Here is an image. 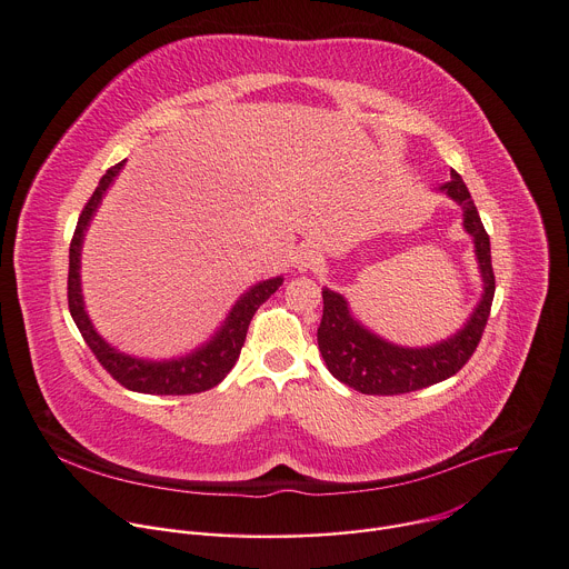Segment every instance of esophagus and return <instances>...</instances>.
<instances>
[{
    "label": "esophagus",
    "instance_id": "obj_1",
    "mask_svg": "<svg viewBox=\"0 0 569 569\" xmlns=\"http://www.w3.org/2000/svg\"><path fill=\"white\" fill-rule=\"evenodd\" d=\"M319 261H321V254L312 246H300L293 252V266L298 271H308V269H312V266H317Z\"/></svg>",
    "mask_w": 569,
    "mask_h": 569
}]
</instances>
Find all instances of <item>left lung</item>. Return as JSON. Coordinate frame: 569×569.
<instances>
[{"mask_svg": "<svg viewBox=\"0 0 569 569\" xmlns=\"http://www.w3.org/2000/svg\"><path fill=\"white\" fill-rule=\"evenodd\" d=\"M463 211V229L476 243L482 276V298L471 319L452 338L431 347H397L353 319L342 293L323 289V317L317 330L319 351L328 372L362 395H405L450 379L469 362L485 332L496 291L489 233L482 227L471 192L457 172L439 188Z\"/></svg>", "mask_w": 569, "mask_h": 569, "instance_id": "1", "label": "left lung"}]
</instances>
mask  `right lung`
Returning a JSON list of instances; mask_svg holds the SVG:
<instances>
[{
	"label": "right lung",
	"instance_id": "obj_1",
	"mask_svg": "<svg viewBox=\"0 0 569 569\" xmlns=\"http://www.w3.org/2000/svg\"><path fill=\"white\" fill-rule=\"evenodd\" d=\"M123 167V160L117 162L114 167L103 174V179L98 181L93 194L89 197L87 207L80 213L71 250H69V310L71 317L82 332V338L91 353L98 358V362L106 367L112 379H117L123 388L136 390V392H147V395H194V392H204L213 386H218L233 365L239 360V353L243 349L246 336H248V326L259 310L261 303L269 300L278 287L282 284V276L257 282L250 287L239 300L237 306L231 308L229 317L220 326L216 336L194 349L192 353L183 358H172V360H142V358H132L128 353H121L112 345H108L103 338L98 336L93 323L89 321V315L84 310V300H82V287H80V252H82V239L84 231L100 204V199L106 197L108 188L112 186L114 177Z\"/></svg>",
	"mask_w": 569,
	"mask_h": 569
}]
</instances>
